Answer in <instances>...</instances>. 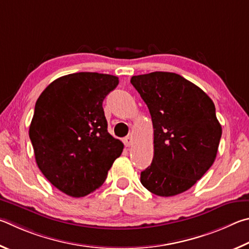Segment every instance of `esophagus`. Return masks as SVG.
<instances>
[{"mask_svg":"<svg viewBox=\"0 0 249 249\" xmlns=\"http://www.w3.org/2000/svg\"><path fill=\"white\" fill-rule=\"evenodd\" d=\"M124 143L125 146L132 145V143H133V137H132V134H129L128 137H125V138L124 139Z\"/></svg>","mask_w":249,"mask_h":249,"instance_id":"34e87169","label":"esophagus"}]
</instances>
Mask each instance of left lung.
Here are the masks:
<instances>
[{
	"label": "left lung",
	"instance_id": "obj_1",
	"mask_svg": "<svg viewBox=\"0 0 249 249\" xmlns=\"http://www.w3.org/2000/svg\"><path fill=\"white\" fill-rule=\"evenodd\" d=\"M130 82L149 108L154 129L153 160L141 172V184L160 197L184 193L216 158L222 127L214 104L176 73L152 72Z\"/></svg>",
	"mask_w": 249,
	"mask_h": 249
}]
</instances>
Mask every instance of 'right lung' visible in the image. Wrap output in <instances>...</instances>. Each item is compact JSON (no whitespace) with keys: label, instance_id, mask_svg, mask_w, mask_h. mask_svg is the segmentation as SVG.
Masks as SVG:
<instances>
[{"label":"right lung","instance_id":"obj_1","mask_svg":"<svg viewBox=\"0 0 249 249\" xmlns=\"http://www.w3.org/2000/svg\"><path fill=\"white\" fill-rule=\"evenodd\" d=\"M117 76L78 72L56 78L36 102L29 138L39 169L74 198L104 184L124 143L107 131L103 102Z\"/></svg>","mask_w":249,"mask_h":249}]
</instances>
